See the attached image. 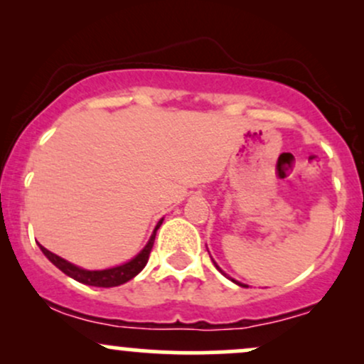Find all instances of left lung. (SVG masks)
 <instances>
[{"label": "left lung", "mask_w": 364, "mask_h": 364, "mask_svg": "<svg viewBox=\"0 0 364 364\" xmlns=\"http://www.w3.org/2000/svg\"><path fill=\"white\" fill-rule=\"evenodd\" d=\"M214 265L217 267V269H219V265H217V263H215V262H214ZM219 270H220V269H219ZM220 272H223V270H220ZM223 274H224V272H223ZM224 275H225V274H224ZM225 277H228V275H225ZM229 279H231V277H229ZM231 281H232V282H236V284H237V286H241V287H246V286H245V284L237 282V281H235V279H231Z\"/></svg>", "instance_id": "obj_1"}]
</instances>
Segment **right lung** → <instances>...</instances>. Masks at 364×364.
Returning <instances> with one entry per match:
<instances>
[{"label": "right lung", "instance_id": "add662e5", "mask_svg": "<svg viewBox=\"0 0 364 364\" xmlns=\"http://www.w3.org/2000/svg\"><path fill=\"white\" fill-rule=\"evenodd\" d=\"M161 219L156 225V229H154V235L150 236L149 243L145 245V248L141 250V252L136 255L135 258H132V260L123 263V265H118V267H112V269H106V270H85V269H80V267L73 265V263L66 262L65 258L58 257V255H54L53 252H49V250H46L44 246H41V250H43V253L48 257V260L54 263V265L58 267V269L61 270L63 274H66L68 277L75 279V281L82 282V284H87V286H95V287H114V286H121V284L128 282L129 279H133L135 275H139L141 270H144V267L147 265L149 262V257H150V252H152V246H154V240H156V232L157 229L161 228L162 224Z\"/></svg>", "mask_w": 364, "mask_h": 364}]
</instances>
